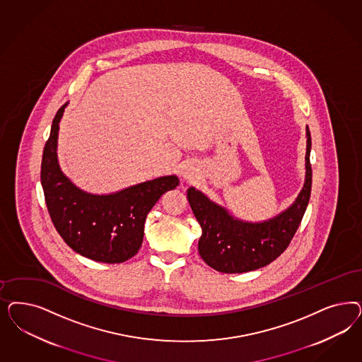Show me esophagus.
I'll use <instances>...</instances> for the list:
<instances>
[{
	"label": "esophagus",
	"instance_id": "esophagus-1",
	"mask_svg": "<svg viewBox=\"0 0 362 362\" xmlns=\"http://www.w3.org/2000/svg\"><path fill=\"white\" fill-rule=\"evenodd\" d=\"M196 169H194V166H192V165H187L184 168V170H182V177H184V180H187V181H192V180H194L196 178Z\"/></svg>",
	"mask_w": 362,
	"mask_h": 362
}]
</instances>
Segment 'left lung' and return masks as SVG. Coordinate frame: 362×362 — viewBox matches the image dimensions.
Wrapping results in <instances>:
<instances>
[{"mask_svg":"<svg viewBox=\"0 0 362 362\" xmlns=\"http://www.w3.org/2000/svg\"><path fill=\"white\" fill-rule=\"evenodd\" d=\"M310 149L312 139L306 127L303 189L289 208L265 221L240 220L201 190L187 189V201L202 229L199 256L210 268L221 273H245L267 267L288 247L310 199Z\"/></svg>","mask_w":362,"mask_h":362,"instance_id":"8db88e82","label":"left lung"}]
</instances>
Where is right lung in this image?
<instances>
[{"label": "right lung", "instance_id": "add662e5", "mask_svg": "<svg viewBox=\"0 0 362 362\" xmlns=\"http://www.w3.org/2000/svg\"><path fill=\"white\" fill-rule=\"evenodd\" d=\"M64 104L53 118L41 163V185L52 222L78 255L97 262L119 264L140 250L148 213L163 193L178 187L175 175H163L109 194H94L74 185L57 157Z\"/></svg>", "mask_w": 362, "mask_h": 362}]
</instances>
